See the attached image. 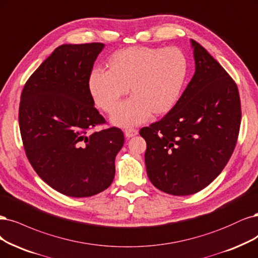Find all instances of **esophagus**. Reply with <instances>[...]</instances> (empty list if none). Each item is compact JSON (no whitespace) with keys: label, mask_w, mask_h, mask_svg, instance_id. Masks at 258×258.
I'll return each instance as SVG.
<instances>
[{"label":"esophagus","mask_w":258,"mask_h":258,"mask_svg":"<svg viewBox=\"0 0 258 258\" xmlns=\"http://www.w3.org/2000/svg\"><path fill=\"white\" fill-rule=\"evenodd\" d=\"M139 133L138 129H135V128H127L125 130V136L127 138H132V137H136Z\"/></svg>","instance_id":"esophagus-1"}]
</instances>
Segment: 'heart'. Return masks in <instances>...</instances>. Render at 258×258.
<instances>
[{
  "mask_svg": "<svg viewBox=\"0 0 258 258\" xmlns=\"http://www.w3.org/2000/svg\"><path fill=\"white\" fill-rule=\"evenodd\" d=\"M106 72L95 69L88 77V91L104 112H113L128 93L132 98L112 116L118 126L144 121L149 114L170 112L179 98L186 76L183 52L176 47H129L113 52L105 61Z\"/></svg>",
  "mask_w": 258,
  "mask_h": 258,
  "instance_id": "heart-1",
  "label": "heart"
}]
</instances>
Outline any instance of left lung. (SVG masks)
Here are the masks:
<instances>
[{"label":"left lung","mask_w":258,"mask_h":258,"mask_svg":"<svg viewBox=\"0 0 258 258\" xmlns=\"http://www.w3.org/2000/svg\"><path fill=\"white\" fill-rule=\"evenodd\" d=\"M195 73L165 116L140 130L149 180L172 195L197 193L223 171L237 144L241 104L233 78L195 40Z\"/></svg>","instance_id":"left-lung-1"}]
</instances>
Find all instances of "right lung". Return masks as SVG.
<instances>
[{
    "mask_svg": "<svg viewBox=\"0 0 258 258\" xmlns=\"http://www.w3.org/2000/svg\"><path fill=\"white\" fill-rule=\"evenodd\" d=\"M101 42L61 44L26 81L19 105L25 155L40 178L73 198L109 188L115 157L125 142L119 128L94 131L105 119L88 91Z\"/></svg>",
    "mask_w": 258,
    "mask_h": 258,
    "instance_id": "add662e5",
    "label": "right lung"
}]
</instances>
